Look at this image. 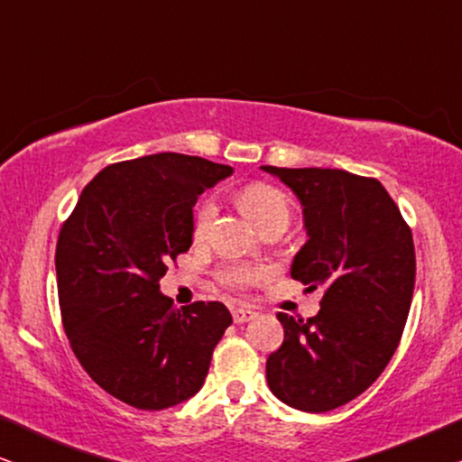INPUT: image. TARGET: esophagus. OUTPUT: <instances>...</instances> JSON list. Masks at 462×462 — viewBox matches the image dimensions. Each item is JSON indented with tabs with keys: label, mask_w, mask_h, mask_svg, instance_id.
<instances>
[{
	"label": "esophagus",
	"mask_w": 462,
	"mask_h": 462,
	"mask_svg": "<svg viewBox=\"0 0 462 462\" xmlns=\"http://www.w3.org/2000/svg\"><path fill=\"white\" fill-rule=\"evenodd\" d=\"M233 321L236 324H245V321L254 319L256 318V311H252L248 307H233Z\"/></svg>",
	"instance_id": "obj_1"
}]
</instances>
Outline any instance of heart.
I'll return each mask as SVG.
<instances>
[{
  "instance_id": "b5f03b06",
  "label": "heart",
  "mask_w": 462,
  "mask_h": 462,
  "mask_svg": "<svg viewBox=\"0 0 462 462\" xmlns=\"http://www.w3.org/2000/svg\"><path fill=\"white\" fill-rule=\"evenodd\" d=\"M239 204L252 223L258 229H267L271 225L288 226L290 217H292V208H290L288 195L269 182H250L239 191ZM218 217V201L214 195L206 198L195 210L193 218V236L195 239H204L210 233L214 220ZM267 275L261 264L252 263H229L223 264L217 271L218 282L231 290H244L254 286Z\"/></svg>"
}]
</instances>
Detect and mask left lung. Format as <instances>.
<instances>
[{
    "label": "left lung",
    "instance_id": "8db88e82",
    "mask_svg": "<svg viewBox=\"0 0 462 462\" xmlns=\"http://www.w3.org/2000/svg\"><path fill=\"white\" fill-rule=\"evenodd\" d=\"M263 170L286 182L305 212L309 239L290 275L324 290L315 318L277 313L283 343L267 359V383L288 406L328 412L362 395L400 345L416 277L412 231L370 176Z\"/></svg>",
    "mask_w": 462,
    "mask_h": 462
}]
</instances>
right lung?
<instances>
[{"mask_svg":"<svg viewBox=\"0 0 462 462\" xmlns=\"http://www.w3.org/2000/svg\"><path fill=\"white\" fill-rule=\"evenodd\" d=\"M231 172L182 153L111 163L60 226L54 263L69 345L128 406L163 410L198 393L231 326L223 302L179 309L160 292L170 261L191 248L195 201Z\"/></svg>","mask_w":462,"mask_h":462,"instance_id":"obj_1","label":"right lung"}]
</instances>
